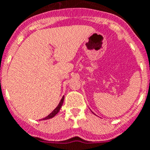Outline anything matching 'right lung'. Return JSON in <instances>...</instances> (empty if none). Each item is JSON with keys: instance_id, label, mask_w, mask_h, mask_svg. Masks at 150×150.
<instances>
[{"instance_id": "right-lung-1", "label": "right lung", "mask_w": 150, "mask_h": 150, "mask_svg": "<svg viewBox=\"0 0 150 150\" xmlns=\"http://www.w3.org/2000/svg\"><path fill=\"white\" fill-rule=\"evenodd\" d=\"M63 101H64V96H62V98L61 99V100H60V102H59V104H58V106L56 107L55 109H54V111H53L52 112L50 113L48 116H46V117H45V118H43L42 120H48V119H50V118H53V117L55 116L56 114L60 111V108H62V104H63Z\"/></svg>"}]
</instances>
